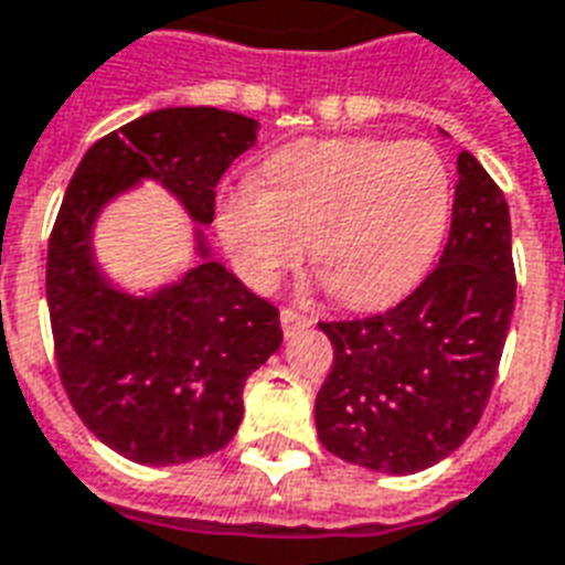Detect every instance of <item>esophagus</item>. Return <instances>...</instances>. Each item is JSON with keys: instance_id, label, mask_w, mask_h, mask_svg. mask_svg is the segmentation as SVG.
I'll return each instance as SVG.
<instances>
[{"instance_id": "1", "label": "esophagus", "mask_w": 565, "mask_h": 565, "mask_svg": "<svg viewBox=\"0 0 565 565\" xmlns=\"http://www.w3.org/2000/svg\"><path fill=\"white\" fill-rule=\"evenodd\" d=\"M311 327V318L302 315V311H296V308H281V330L284 335H294V332L306 330Z\"/></svg>"}]
</instances>
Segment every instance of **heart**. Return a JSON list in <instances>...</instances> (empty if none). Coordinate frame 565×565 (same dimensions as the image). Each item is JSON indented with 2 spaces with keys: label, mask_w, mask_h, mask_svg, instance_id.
Here are the masks:
<instances>
[{
  "label": "heart",
  "mask_w": 565,
  "mask_h": 565,
  "mask_svg": "<svg viewBox=\"0 0 565 565\" xmlns=\"http://www.w3.org/2000/svg\"><path fill=\"white\" fill-rule=\"evenodd\" d=\"M263 181L230 186L217 230L257 287L278 284L315 245L335 302L384 308L415 287L445 242L450 172L424 141L315 139L287 145Z\"/></svg>",
  "instance_id": "heart-1"
}]
</instances>
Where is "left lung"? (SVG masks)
Returning <instances> with one entry per match:
<instances>
[{
    "label": "left lung",
    "mask_w": 565,
    "mask_h": 565,
    "mask_svg": "<svg viewBox=\"0 0 565 565\" xmlns=\"http://www.w3.org/2000/svg\"><path fill=\"white\" fill-rule=\"evenodd\" d=\"M438 266L381 315L320 320L332 342L318 391L320 445L375 472L412 475L469 438L514 315L509 202L469 150L457 157Z\"/></svg>",
    "instance_id": "8db88e82"
}]
</instances>
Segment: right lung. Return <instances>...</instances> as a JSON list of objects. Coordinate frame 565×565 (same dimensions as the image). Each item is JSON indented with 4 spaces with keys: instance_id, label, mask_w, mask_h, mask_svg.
Returning a JSON list of instances; mask_svg holds the SVG:
<instances>
[{
    "instance_id": "1",
    "label": "right lung",
    "mask_w": 565,
    "mask_h": 565,
    "mask_svg": "<svg viewBox=\"0 0 565 565\" xmlns=\"http://www.w3.org/2000/svg\"><path fill=\"white\" fill-rule=\"evenodd\" d=\"M254 139L245 115L162 108L103 136L68 181L47 238L56 372L84 426L127 460L172 466L226 448L247 375L284 335L278 308L214 259L150 299L111 290L93 266V217L136 178H160L211 223L214 186Z\"/></svg>"
}]
</instances>
